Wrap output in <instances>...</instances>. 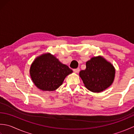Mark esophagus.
I'll use <instances>...</instances> for the list:
<instances>
[{
	"instance_id": "esophagus-1",
	"label": "esophagus",
	"mask_w": 134,
	"mask_h": 134,
	"mask_svg": "<svg viewBox=\"0 0 134 134\" xmlns=\"http://www.w3.org/2000/svg\"><path fill=\"white\" fill-rule=\"evenodd\" d=\"M74 71L75 73H78L79 72V71H80V69H79V68H77V69H74Z\"/></svg>"
}]
</instances>
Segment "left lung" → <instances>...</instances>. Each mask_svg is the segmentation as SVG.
<instances>
[{
	"label": "left lung",
	"instance_id": "left-lung-1",
	"mask_svg": "<svg viewBox=\"0 0 134 134\" xmlns=\"http://www.w3.org/2000/svg\"><path fill=\"white\" fill-rule=\"evenodd\" d=\"M86 69L79 72V76L90 92L100 93L113 83L116 70L103 56L93 57L86 62Z\"/></svg>",
	"mask_w": 134,
	"mask_h": 134
}]
</instances>
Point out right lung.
Here are the masks:
<instances>
[{"label":"right lung","instance_id":"obj_1","mask_svg":"<svg viewBox=\"0 0 134 134\" xmlns=\"http://www.w3.org/2000/svg\"><path fill=\"white\" fill-rule=\"evenodd\" d=\"M29 71L33 83L38 89L51 92L58 89L73 71L53 55L45 53L34 60Z\"/></svg>","mask_w":134,"mask_h":134}]
</instances>
